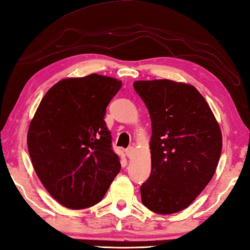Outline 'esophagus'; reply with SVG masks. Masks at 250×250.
Instances as JSON below:
<instances>
[{"label": "esophagus", "instance_id": "34e87169", "mask_svg": "<svg viewBox=\"0 0 250 250\" xmlns=\"http://www.w3.org/2000/svg\"><path fill=\"white\" fill-rule=\"evenodd\" d=\"M125 152H126V156H127L128 158H133V157L135 156V148L130 146L125 150Z\"/></svg>", "mask_w": 250, "mask_h": 250}]
</instances>
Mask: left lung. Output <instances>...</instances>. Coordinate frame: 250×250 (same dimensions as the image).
<instances>
[{"mask_svg": "<svg viewBox=\"0 0 250 250\" xmlns=\"http://www.w3.org/2000/svg\"><path fill=\"white\" fill-rule=\"evenodd\" d=\"M134 89L151 120V172L141 187L150 211L172 214L189 207L211 181L222 152V133L194 86L171 80L136 81Z\"/></svg>", "mask_w": 250, "mask_h": 250, "instance_id": "1", "label": "left lung"}]
</instances>
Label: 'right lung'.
Wrapping results in <instances>:
<instances>
[{
  "label": "right lung",
  "mask_w": 250,
  "mask_h": 250,
  "mask_svg": "<svg viewBox=\"0 0 250 250\" xmlns=\"http://www.w3.org/2000/svg\"><path fill=\"white\" fill-rule=\"evenodd\" d=\"M116 79H63L43 96L30 122L27 146L39 180L72 209L99 203L121 170L104 116L120 91Z\"/></svg>",
  "instance_id": "1"
}]
</instances>
